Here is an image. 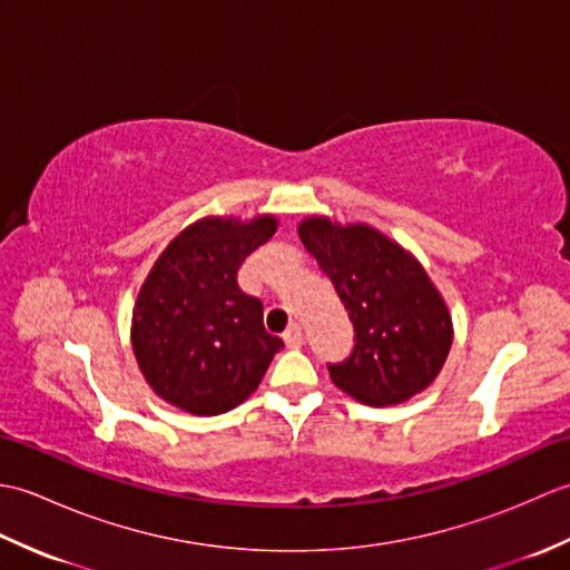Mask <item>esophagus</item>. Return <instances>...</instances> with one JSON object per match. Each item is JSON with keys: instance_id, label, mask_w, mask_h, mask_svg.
<instances>
[{"instance_id": "34e87169", "label": "esophagus", "mask_w": 570, "mask_h": 570, "mask_svg": "<svg viewBox=\"0 0 570 570\" xmlns=\"http://www.w3.org/2000/svg\"><path fill=\"white\" fill-rule=\"evenodd\" d=\"M284 343H286V347L304 345V331H301V325H292V328L284 333Z\"/></svg>"}]
</instances>
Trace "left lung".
<instances>
[{
  "label": "left lung",
  "instance_id": "left-lung-1",
  "mask_svg": "<svg viewBox=\"0 0 570 570\" xmlns=\"http://www.w3.org/2000/svg\"><path fill=\"white\" fill-rule=\"evenodd\" d=\"M298 237L355 325L353 353L328 365L333 384L367 406L402 404L431 386L451 353L453 318L414 254L367 223L325 215L304 217Z\"/></svg>",
  "mask_w": 570,
  "mask_h": 570
}]
</instances>
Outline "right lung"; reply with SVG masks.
<instances>
[{
    "mask_svg": "<svg viewBox=\"0 0 570 570\" xmlns=\"http://www.w3.org/2000/svg\"><path fill=\"white\" fill-rule=\"evenodd\" d=\"M252 220L208 215L168 242L131 308V350L151 392L193 416H217L257 390L282 337L264 328V306L237 286V269L276 233Z\"/></svg>",
    "mask_w": 570,
    "mask_h": 570,
    "instance_id": "1",
    "label": "right lung"
}]
</instances>
